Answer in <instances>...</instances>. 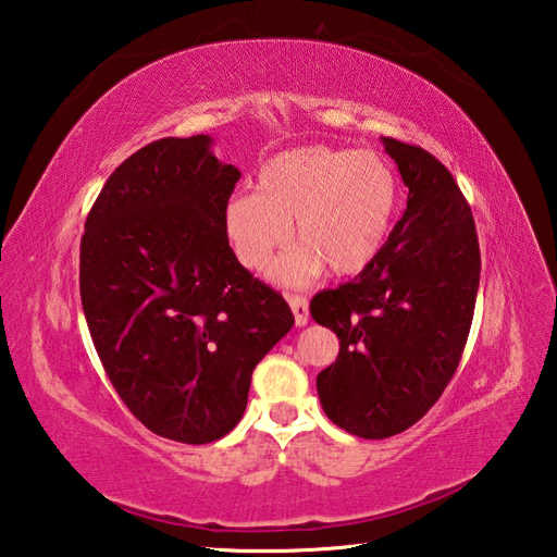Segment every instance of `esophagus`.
Returning <instances> with one entry per match:
<instances>
[{"instance_id": "34e87169", "label": "esophagus", "mask_w": 557, "mask_h": 557, "mask_svg": "<svg viewBox=\"0 0 557 557\" xmlns=\"http://www.w3.org/2000/svg\"><path fill=\"white\" fill-rule=\"evenodd\" d=\"M288 305L295 317V326H307V321H310V305H307V298H302V295H288Z\"/></svg>"}]
</instances>
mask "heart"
Masks as SVG:
<instances>
[{"label": "heart", "mask_w": 557, "mask_h": 557, "mask_svg": "<svg viewBox=\"0 0 557 557\" xmlns=\"http://www.w3.org/2000/svg\"><path fill=\"white\" fill-rule=\"evenodd\" d=\"M400 202L395 169L374 150L295 147L259 169L257 193L224 205V236L245 269H264L293 236L300 245L271 269V278L305 286L326 267L355 276L388 240Z\"/></svg>", "instance_id": "b5f03b06"}]
</instances>
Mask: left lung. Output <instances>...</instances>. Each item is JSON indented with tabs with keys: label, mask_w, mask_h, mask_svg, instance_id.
I'll list each match as a JSON object with an SVG mask.
<instances>
[{
	"label": "left lung",
	"mask_w": 557,
	"mask_h": 557,
	"mask_svg": "<svg viewBox=\"0 0 557 557\" xmlns=\"http://www.w3.org/2000/svg\"><path fill=\"white\" fill-rule=\"evenodd\" d=\"M407 185V207L355 281L314 295L317 324L336 331V362L317 376L333 424L388 438L422 419L465 350L481 255L472 209L450 171L422 147L381 138Z\"/></svg>",
	"instance_id": "obj_1"
}]
</instances>
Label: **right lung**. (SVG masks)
<instances>
[{
    "label": "right lung",
    "instance_id": "obj_1",
    "mask_svg": "<svg viewBox=\"0 0 557 557\" xmlns=\"http://www.w3.org/2000/svg\"><path fill=\"white\" fill-rule=\"evenodd\" d=\"M212 143L164 138L131 154L81 240L83 312L109 381L147 429L190 446L240 422L255 367L295 324L224 236L240 171Z\"/></svg>",
    "mask_w": 557,
    "mask_h": 557
}]
</instances>
